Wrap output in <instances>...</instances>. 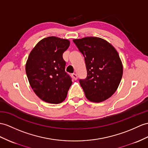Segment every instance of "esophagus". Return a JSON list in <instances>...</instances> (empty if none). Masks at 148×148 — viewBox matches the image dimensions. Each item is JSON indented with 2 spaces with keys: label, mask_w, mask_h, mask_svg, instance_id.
Here are the masks:
<instances>
[{
  "label": "esophagus",
  "mask_w": 148,
  "mask_h": 148,
  "mask_svg": "<svg viewBox=\"0 0 148 148\" xmlns=\"http://www.w3.org/2000/svg\"><path fill=\"white\" fill-rule=\"evenodd\" d=\"M72 77H73V78H74L75 80H77L78 77H77V74H75V73L72 74Z\"/></svg>",
  "instance_id": "esophagus-1"
}]
</instances>
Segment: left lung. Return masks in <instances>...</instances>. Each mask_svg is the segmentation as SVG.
Masks as SVG:
<instances>
[{
    "label": "left lung",
    "mask_w": 148,
    "mask_h": 148,
    "mask_svg": "<svg viewBox=\"0 0 148 148\" xmlns=\"http://www.w3.org/2000/svg\"><path fill=\"white\" fill-rule=\"evenodd\" d=\"M73 41L85 58L87 76L79 82L86 98L93 102L109 99L117 90L123 73L116 49L100 38L86 37Z\"/></svg>",
    "instance_id": "obj_1"
}]
</instances>
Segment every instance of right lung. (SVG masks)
I'll return each mask as SVG.
<instances>
[{"instance_id": "1", "label": "right lung", "mask_w": 148, "mask_h": 148, "mask_svg": "<svg viewBox=\"0 0 148 148\" xmlns=\"http://www.w3.org/2000/svg\"><path fill=\"white\" fill-rule=\"evenodd\" d=\"M69 46L68 39L50 36L39 41L29 55L26 64L29 82L37 96L46 102L64 101L72 84L63 58Z\"/></svg>"}]
</instances>
